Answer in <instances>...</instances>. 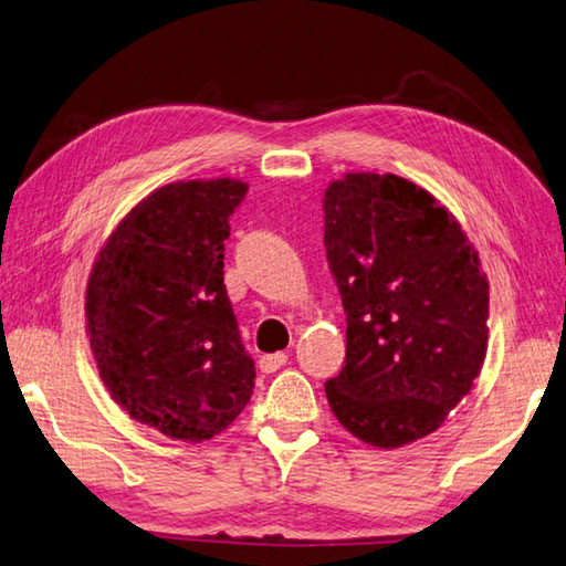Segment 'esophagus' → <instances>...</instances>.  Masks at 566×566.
Returning <instances> with one entry per match:
<instances>
[{
	"instance_id": "esophagus-1",
	"label": "esophagus",
	"mask_w": 566,
	"mask_h": 566,
	"mask_svg": "<svg viewBox=\"0 0 566 566\" xmlns=\"http://www.w3.org/2000/svg\"><path fill=\"white\" fill-rule=\"evenodd\" d=\"M287 363V356L285 354H266V356H261L259 358V368H261V373H275V370H281L283 366Z\"/></svg>"
}]
</instances>
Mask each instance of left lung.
Returning <instances> with one entry per match:
<instances>
[{
	"instance_id": "8db88e82",
	"label": "left lung",
	"mask_w": 566,
	"mask_h": 566,
	"mask_svg": "<svg viewBox=\"0 0 566 566\" xmlns=\"http://www.w3.org/2000/svg\"><path fill=\"white\" fill-rule=\"evenodd\" d=\"M322 208L346 312V360L324 392L363 443L401 448L433 433L482 370L486 275L460 222L395 174H346Z\"/></svg>"
}]
</instances>
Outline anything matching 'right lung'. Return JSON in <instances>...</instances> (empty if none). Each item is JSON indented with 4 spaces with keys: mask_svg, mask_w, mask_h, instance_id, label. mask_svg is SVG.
Returning a JSON list of instances; mask_svg holds the SVG:
<instances>
[{
    "mask_svg": "<svg viewBox=\"0 0 566 566\" xmlns=\"http://www.w3.org/2000/svg\"><path fill=\"white\" fill-rule=\"evenodd\" d=\"M244 196L237 179L157 188L113 230L86 285V329L111 397L174 441H208L254 392L222 271Z\"/></svg>",
    "mask_w": 566,
    "mask_h": 566,
    "instance_id": "right-lung-1",
    "label": "right lung"
}]
</instances>
